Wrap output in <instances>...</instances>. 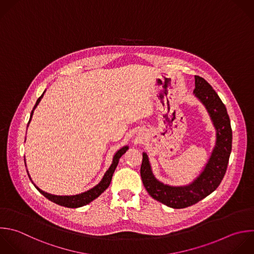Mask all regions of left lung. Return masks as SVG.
Returning <instances> with one entry per match:
<instances>
[{
    "instance_id": "left-lung-1",
    "label": "left lung",
    "mask_w": 254,
    "mask_h": 254,
    "mask_svg": "<svg viewBox=\"0 0 254 254\" xmlns=\"http://www.w3.org/2000/svg\"><path fill=\"white\" fill-rule=\"evenodd\" d=\"M193 93L207 109L216 129V144L203 172L186 187H170L154 177L149 159L143 153L141 178L149 194L156 200L173 208H184L201 200L221 183L231 152L232 131L226 108L211 85L202 77L194 75Z\"/></svg>"
}]
</instances>
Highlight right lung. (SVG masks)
<instances>
[{"instance_id":"1","label":"right lung","mask_w":254,"mask_h":254,"mask_svg":"<svg viewBox=\"0 0 254 254\" xmlns=\"http://www.w3.org/2000/svg\"><path fill=\"white\" fill-rule=\"evenodd\" d=\"M44 94H45V91H44V93L39 97V99L37 100V103H36V105H35V107H34L32 113H31L30 121H31V119H32V117H33V113H34L35 108H36V107L38 106V104L40 103V101H41V99L43 98ZM30 121H29V123H30ZM127 150H128V147H127V146H126V147H123L122 149H120V150L114 155V157H113V162H112L110 168H109V169L107 170V172L105 173V175H104L103 179L101 180V182H100L97 186H95L94 188H92L91 190H87V191H85V192H82V193H79V194H76V195H64V196H63V195H55V194L48 193V192H46V191L40 190L36 185H35V187L39 190V191H40L42 194H44L48 199L52 200L53 202H56V203H58V204H60V205L65 206V207H71V208H72V207H80V206H82V205H85V204L89 203L90 201H92V200L95 199L96 197H98V196L109 187V185H110V183H111V179H112L113 173H114V171H115V169H116V167H117V165H118L119 159L122 157V155H123L124 153H126ZM29 177H30V176H29ZM30 179H31V178H30Z\"/></svg>"}]
</instances>
